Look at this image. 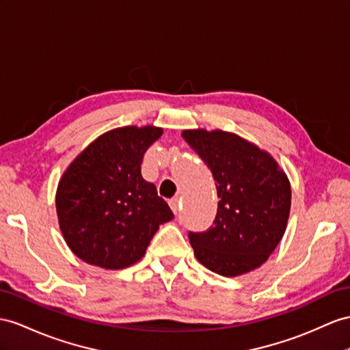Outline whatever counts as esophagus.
Here are the masks:
<instances>
[{
    "label": "esophagus",
    "instance_id": "esophagus-1",
    "mask_svg": "<svg viewBox=\"0 0 350 350\" xmlns=\"http://www.w3.org/2000/svg\"><path fill=\"white\" fill-rule=\"evenodd\" d=\"M168 204H170V207H172L174 214H177L178 210H180V200H178V198H172L168 201Z\"/></svg>",
    "mask_w": 350,
    "mask_h": 350
}]
</instances>
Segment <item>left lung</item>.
Wrapping results in <instances>:
<instances>
[{
	"label": "left lung",
	"instance_id": "1",
	"mask_svg": "<svg viewBox=\"0 0 350 350\" xmlns=\"http://www.w3.org/2000/svg\"><path fill=\"white\" fill-rule=\"evenodd\" d=\"M183 139L211 170L217 214L205 232H189L201 265L223 276L262 266L282 239L291 207V186L269 152L235 133L185 130Z\"/></svg>",
	"mask_w": 350,
	"mask_h": 350
}]
</instances>
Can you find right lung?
<instances>
[{"instance_id":"add662e5","label":"right lung","mask_w":350,"mask_h":350,"mask_svg":"<svg viewBox=\"0 0 350 350\" xmlns=\"http://www.w3.org/2000/svg\"><path fill=\"white\" fill-rule=\"evenodd\" d=\"M161 134L154 125L106 131L60 177L59 228L70 252L85 263L111 271L137 263L161 223L174 217L140 173L143 155Z\"/></svg>"}]
</instances>
